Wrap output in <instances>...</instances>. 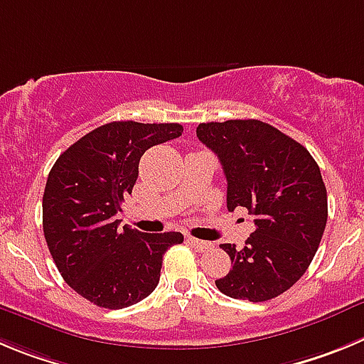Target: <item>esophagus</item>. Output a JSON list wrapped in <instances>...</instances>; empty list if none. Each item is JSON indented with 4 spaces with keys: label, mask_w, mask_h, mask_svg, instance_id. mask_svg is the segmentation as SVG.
Returning <instances> with one entry per match:
<instances>
[{
    "label": "esophagus",
    "mask_w": 364,
    "mask_h": 364,
    "mask_svg": "<svg viewBox=\"0 0 364 364\" xmlns=\"http://www.w3.org/2000/svg\"><path fill=\"white\" fill-rule=\"evenodd\" d=\"M188 243L192 245L198 252H208L212 248V243H208V241H201V239H196V237H188Z\"/></svg>",
    "instance_id": "34e87169"
}]
</instances>
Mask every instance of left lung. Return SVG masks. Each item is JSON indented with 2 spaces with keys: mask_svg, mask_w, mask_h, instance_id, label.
I'll return each instance as SVG.
<instances>
[{
  "mask_svg": "<svg viewBox=\"0 0 364 364\" xmlns=\"http://www.w3.org/2000/svg\"><path fill=\"white\" fill-rule=\"evenodd\" d=\"M196 134L221 161L228 210L245 206L255 218L241 250L219 245L232 268L215 287L234 299H274L306 272L325 232L328 203L319 166L301 143L259 119L201 123Z\"/></svg>",
  "mask_w": 364,
  "mask_h": 364,
  "instance_id": "left-lung-1",
  "label": "left lung"
}]
</instances>
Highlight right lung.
Returning <instances> with one entry per match:
<instances>
[{
	"mask_svg": "<svg viewBox=\"0 0 364 364\" xmlns=\"http://www.w3.org/2000/svg\"><path fill=\"white\" fill-rule=\"evenodd\" d=\"M178 123L114 121L68 146L52 166L43 194V234L61 277L101 309H125L154 292L163 255L179 232L119 230L121 203L132 194L139 159L179 137Z\"/></svg>",
	"mask_w": 364,
	"mask_h": 364,
	"instance_id": "obj_1",
	"label": "right lung"
}]
</instances>
